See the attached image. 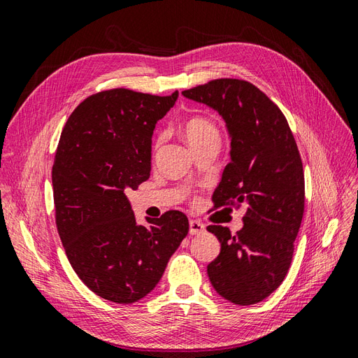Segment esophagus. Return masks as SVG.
<instances>
[{
    "instance_id": "obj_1",
    "label": "esophagus",
    "mask_w": 358,
    "mask_h": 358,
    "mask_svg": "<svg viewBox=\"0 0 358 358\" xmlns=\"http://www.w3.org/2000/svg\"><path fill=\"white\" fill-rule=\"evenodd\" d=\"M204 230H206V227L200 221H196V220H191L189 221V233L191 234H200Z\"/></svg>"
}]
</instances>
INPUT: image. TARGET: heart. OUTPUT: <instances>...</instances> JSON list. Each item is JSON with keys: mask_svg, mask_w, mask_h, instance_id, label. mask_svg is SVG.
Here are the masks:
<instances>
[{"mask_svg": "<svg viewBox=\"0 0 358 358\" xmlns=\"http://www.w3.org/2000/svg\"><path fill=\"white\" fill-rule=\"evenodd\" d=\"M183 136H185L187 142L191 145V148L199 146L200 143L206 142L209 138H220L218 128L215 127L212 121H209L208 117L203 116H192L187 119L185 124H183ZM162 136L157 138L155 146L161 143Z\"/></svg>", "mask_w": 358, "mask_h": 358, "instance_id": "1", "label": "heart"}]
</instances>
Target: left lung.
I'll list each match as a JSON object with an SVG mask.
<instances>
[{"mask_svg":"<svg viewBox=\"0 0 358 358\" xmlns=\"http://www.w3.org/2000/svg\"><path fill=\"white\" fill-rule=\"evenodd\" d=\"M182 95L218 112L231 138V161L212 196L215 208L246 206L237 233L208 227L221 243L208 266L210 284L234 305H254L282 284L294 252L305 210L299 148L284 113L252 83L216 79Z\"/></svg>","mask_w":358,"mask_h":358,"instance_id":"8db88e82","label":"left lung"}]
</instances>
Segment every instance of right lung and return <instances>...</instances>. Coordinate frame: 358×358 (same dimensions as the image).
<instances>
[{"label": "right lung", "instance_id": "1", "mask_svg": "<svg viewBox=\"0 0 358 358\" xmlns=\"http://www.w3.org/2000/svg\"><path fill=\"white\" fill-rule=\"evenodd\" d=\"M178 95L101 91L76 107L61 133L52 167L58 233L74 272L106 300L149 294L188 234L179 210L138 225L125 196L149 179L155 124Z\"/></svg>", "mask_w": 358, "mask_h": 358}]
</instances>
